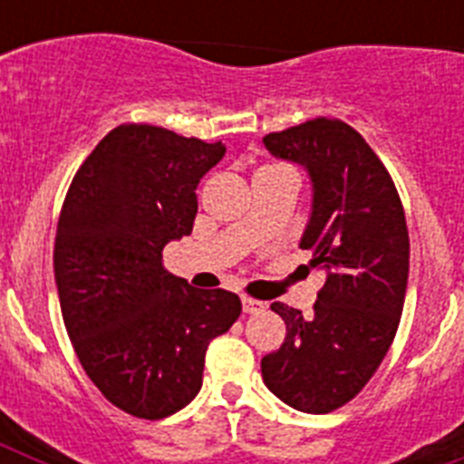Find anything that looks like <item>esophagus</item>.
Listing matches in <instances>:
<instances>
[{"instance_id":"obj_1","label":"esophagus","mask_w":464,"mask_h":464,"mask_svg":"<svg viewBox=\"0 0 464 464\" xmlns=\"http://www.w3.org/2000/svg\"><path fill=\"white\" fill-rule=\"evenodd\" d=\"M241 306H244V314H260V311L265 309V302L244 295V297H241Z\"/></svg>"}]
</instances>
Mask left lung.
<instances>
[{
  "label": "left lung",
  "mask_w": 464,
  "mask_h": 464,
  "mask_svg": "<svg viewBox=\"0 0 464 464\" xmlns=\"http://www.w3.org/2000/svg\"><path fill=\"white\" fill-rule=\"evenodd\" d=\"M262 141L309 169L314 211L299 246L327 272L309 318L272 304L285 342L262 358V379L297 411L330 413L362 391L395 339L409 278L404 207L379 155L339 118H311Z\"/></svg>",
  "instance_id": "1"
}]
</instances>
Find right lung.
Instances as JSON below:
<instances>
[{
  "label": "right lung",
  "mask_w": 464,
  "mask_h": 464,
  "mask_svg": "<svg viewBox=\"0 0 464 464\" xmlns=\"http://www.w3.org/2000/svg\"><path fill=\"white\" fill-rule=\"evenodd\" d=\"M223 141L149 125L111 130L73 174L57 220V295L81 367L125 413L160 420L202 388L208 343L239 318L223 288H190L162 267L192 232L195 188Z\"/></svg>",
  "instance_id": "right-lung-1"
}]
</instances>
